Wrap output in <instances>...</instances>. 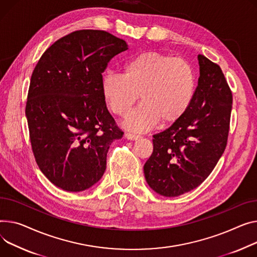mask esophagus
<instances>
[{
    "label": "esophagus",
    "mask_w": 257,
    "mask_h": 257,
    "mask_svg": "<svg viewBox=\"0 0 257 257\" xmlns=\"http://www.w3.org/2000/svg\"><path fill=\"white\" fill-rule=\"evenodd\" d=\"M125 138L127 140H130V141H136V140H139L141 136L140 135H136V134H133V133H130V132H126L125 133Z\"/></svg>",
    "instance_id": "obj_1"
}]
</instances>
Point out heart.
Wrapping results in <instances>:
<instances>
[{"instance_id":"obj_1","label":"heart","mask_w":257,"mask_h":257,"mask_svg":"<svg viewBox=\"0 0 257 257\" xmlns=\"http://www.w3.org/2000/svg\"><path fill=\"white\" fill-rule=\"evenodd\" d=\"M195 74L190 63L159 51H144L124 63L122 75L107 72L101 91L108 108L126 116L139 95L143 101L127 118L125 126L146 131L159 121L172 125L189 109L195 94Z\"/></svg>"}]
</instances>
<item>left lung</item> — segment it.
Masks as SVG:
<instances>
[{"instance_id":"left-lung-1","label":"left lung","mask_w":257,"mask_h":257,"mask_svg":"<svg viewBox=\"0 0 257 257\" xmlns=\"http://www.w3.org/2000/svg\"><path fill=\"white\" fill-rule=\"evenodd\" d=\"M197 59L198 84L189 109L169 128L153 135V153L144 165L149 186L166 197L198 187L227 144L231 91L219 65L202 55Z\"/></svg>"}]
</instances>
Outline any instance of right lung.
Instances as JSON below:
<instances>
[{"label": "right lung", "instance_id": "right-lung-1", "mask_svg": "<svg viewBox=\"0 0 257 257\" xmlns=\"http://www.w3.org/2000/svg\"><path fill=\"white\" fill-rule=\"evenodd\" d=\"M127 49L108 32L75 31L49 46L33 71L26 105L32 150L42 174L65 191L96 184L109 146L123 138L101 80L108 62Z\"/></svg>", "mask_w": 257, "mask_h": 257}]
</instances>
